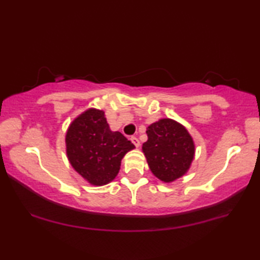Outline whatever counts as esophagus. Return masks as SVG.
Here are the masks:
<instances>
[{
  "mask_svg": "<svg viewBox=\"0 0 260 260\" xmlns=\"http://www.w3.org/2000/svg\"><path fill=\"white\" fill-rule=\"evenodd\" d=\"M130 140H131V142H133V143L135 144V147H136V148H138V147H140V145H141V143H140V140H138L137 137L133 136V137L130 138Z\"/></svg>",
  "mask_w": 260,
  "mask_h": 260,
  "instance_id": "34e87169",
  "label": "esophagus"
}]
</instances>
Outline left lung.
Segmentation results:
<instances>
[{"mask_svg":"<svg viewBox=\"0 0 260 260\" xmlns=\"http://www.w3.org/2000/svg\"><path fill=\"white\" fill-rule=\"evenodd\" d=\"M143 150L149 168L165 182L179 179L194 158V142L186 127L173 119H159L147 129Z\"/></svg>","mask_w":260,"mask_h":260,"instance_id":"obj_1","label":"left lung"}]
</instances>
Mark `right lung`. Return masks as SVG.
<instances>
[{"label": "right lung", "mask_w": 260, "mask_h": 260, "mask_svg": "<svg viewBox=\"0 0 260 260\" xmlns=\"http://www.w3.org/2000/svg\"><path fill=\"white\" fill-rule=\"evenodd\" d=\"M134 148L124 135L110 130L101 110L85 111L73 120L66 134L71 165L94 186L111 182L119 172L124 155Z\"/></svg>", "instance_id": "add662e5"}]
</instances>
